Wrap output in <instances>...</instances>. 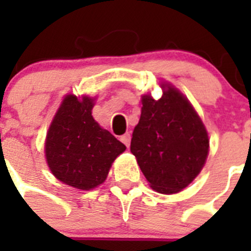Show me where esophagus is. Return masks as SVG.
<instances>
[{"label": "esophagus", "instance_id": "1", "mask_svg": "<svg viewBox=\"0 0 251 251\" xmlns=\"http://www.w3.org/2000/svg\"><path fill=\"white\" fill-rule=\"evenodd\" d=\"M130 138H132V137H130V134L129 133H124L123 136L121 137V141L123 142L124 145L127 146V147H129V145H130Z\"/></svg>", "mask_w": 251, "mask_h": 251}]
</instances>
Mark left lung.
<instances>
[{"instance_id": "1", "label": "left lung", "mask_w": 251, "mask_h": 251, "mask_svg": "<svg viewBox=\"0 0 251 251\" xmlns=\"http://www.w3.org/2000/svg\"><path fill=\"white\" fill-rule=\"evenodd\" d=\"M158 100L142 97V112L133 130L130 152L150 186L159 194H176L201 172L208 154L202 121L178 89L161 84Z\"/></svg>"}]
</instances>
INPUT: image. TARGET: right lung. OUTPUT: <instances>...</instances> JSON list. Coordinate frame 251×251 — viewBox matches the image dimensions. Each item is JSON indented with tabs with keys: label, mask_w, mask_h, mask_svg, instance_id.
Here are the masks:
<instances>
[{
	"label": "right lung",
	"mask_w": 251,
	"mask_h": 251,
	"mask_svg": "<svg viewBox=\"0 0 251 251\" xmlns=\"http://www.w3.org/2000/svg\"><path fill=\"white\" fill-rule=\"evenodd\" d=\"M94 99L65 95L46 134L45 156L59 181L92 190L105 181L114 159L126 146L99 126L92 115Z\"/></svg>",
	"instance_id": "add662e5"
}]
</instances>
